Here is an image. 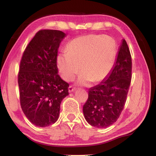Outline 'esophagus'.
Listing matches in <instances>:
<instances>
[{
  "label": "esophagus",
  "mask_w": 156,
  "mask_h": 156,
  "mask_svg": "<svg viewBox=\"0 0 156 156\" xmlns=\"http://www.w3.org/2000/svg\"><path fill=\"white\" fill-rule=\"evenodd\" d=\"M76 90V88L74 87H72V86H69V88H68V90H69V92H72L73 91H74Z\"/></svg>",
  "instance_id": "1"
}]
</instances>
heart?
<instances>
[{"mask_svg":"<svg viewBox=\"0 0 156 156\" xmlns=\"http://www.w3.org/2000/svg\"><path fill=\"white\" fill-rule=\"evenodd\" d=\"M67 51L57 57L58 68L64 80L70 81L80 72L78 83H98L111 74L117 54L113 38L101 35H88L75 38L69 43Z\"/></svg>","mask_w":156,"mask_h":156,"instance_id":"b5f03b06","label":"heart"}]
</instances>
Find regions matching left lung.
<instances>
[{"instance_id":"left-lung-1","label":"left lung","mask_w":156,"mask_h":156,"mask_svg":"<svg viewBox=\"0 0 156 156\" xmlns=\"http://www.w3.org/2000/svg\"><path fill=\"white\" fill-rule=\"evenodd\" d=\"M131 67L130 51L127 42L122 39L111 74L101 84L88 90L83 113L90 125L106 128L117 121L127 99Z\"/></svg>"}]
</instances>
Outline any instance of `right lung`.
Here are the masks:
<instances>
[{
    "instance_id": "1",
    "label": "right lung",
    "mask_w": 156,
    "mask_h": 156,
    "mask_svg": "<svg viewBox=\"0 0 156 156\" xmlns=\"http://www.w3.org/2000/svg\"><path fill=\"white\" fill-rule=\"evenodd\" d=\"M66 34L41 30L23 53L18 83L20 102L26 117L37 127H45L58 119L62 101L69 94V84L58 74V48Z\"/></svg>"
}]
</instances>
